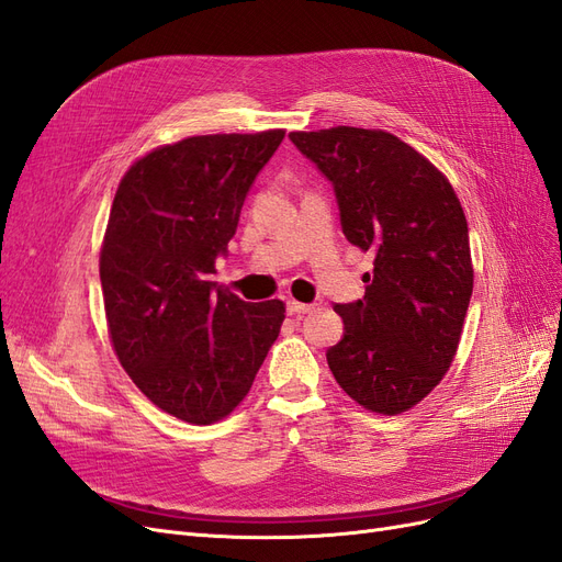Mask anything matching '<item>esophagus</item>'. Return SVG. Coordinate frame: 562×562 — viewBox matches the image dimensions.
Here are the masks:
<instances>
[{
  "label": "esophagus",
  "instance_id": "1",
  "mask_svg": "<svg viewBox=\"0 0 562 562\" xmlns=\"http://www.w3.org/2000/svg\"><path fill=\"white\" fill-rule=\"evenodd\" d=\"M310 312H314V304L288 300V314H291V316H304V314H310Z\"/></svg>",
  "mask_w": 562,
  "mask_h": 562
}]
</instances>
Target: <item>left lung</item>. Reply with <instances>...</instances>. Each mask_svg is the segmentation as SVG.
I'll return each instance as SVG.
<instances>
[{"instance_id": "8db88e82", "label": "left lung", "mask_w": 562, "mask_h": 562, "mask_svg": "<svg viewBox=\"0 0 562 562\" xmlns=\"http://www.w3.org/2000/svg\"><path fill=\"white\" fill-rule=\"evenodd\" d=\"M326 176L342 232L375 252L366 295L335 304L345 337L328 349L337 384L366 411L401 415L450 370L473 291L469 227L450 180L382 128L293 131Z\"/></svg>"}]
</instances>
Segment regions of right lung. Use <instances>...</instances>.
<instances>
[{"mask_svg": "<svg viewBox=\"0 0 562 562\" xmlns=\"http://www.w3.org/2000/svg\"><path fill=\"white\" fill-rule=\"evenodd\" d=\"M285 131L192 135L135 159L100 246L110 342L133 384L187 424L239 405L277 342L285 304L244 302L209 274L255 176Z\"/></svg>", "mask_w": 562, "mask_h": 562, "instance_id": "1", "label": "right lung"}]
</instances>
